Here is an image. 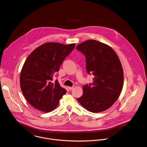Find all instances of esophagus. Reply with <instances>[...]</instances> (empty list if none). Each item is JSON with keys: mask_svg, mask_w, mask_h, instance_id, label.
<instances>
[{"mask_svg": "<svg viewBox=\"0 0 147 147\" xmlns=\"http://www.w3.org/2000/svg\"><path fill=\"white\" fill-rule=\"evenodd\" d=\"M68 88L69 90H71L73 88V87H68Z\"/></svg>", "mask_w": 147, "mask_h": 147, "instance_id": "obj_1", "label": "esophagus"}]
</instances>
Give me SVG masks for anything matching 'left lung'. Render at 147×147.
Masks as SVG:
<instances>
[{
    "label": "left lung",
    "instance_id": "obj_1",
    "mask_svg": "<svg viewBox=\"0 0 147 147\" xmlns=\"http://www.w3.org/2000/svg\"><path fill=\"white\" fill-rule=\"evenodd\" d=\"M76 48L85 55L88 74L94 76L92 83L84 86V94L77 99L90 112L103 111L117 101L123 88L120 59L112 48L96 40L85 41Z\"/></svg>",
    "mask_w": 147,
    "mask_h": 147
}]
</instances>
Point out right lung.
<instances>
[{
	"label": "right lung",
	"mask_w": 147,
	"mask_h": 147,
	"mask_svg": "<svg viewBox=\"0 0 147 147\" xmlns=\"http://www.w3.org/2000/svg\"><path fill=\"white\" fill-rule=\"evenodd\" d=\"M75 45L47 42L36 48L26 60L20 76V88L27 101L35 109L49 113L57 107L66 90L57 80L52 81Z\"/></svg>",
	"instance_id": "right-lung-1"
}]
</instances>
